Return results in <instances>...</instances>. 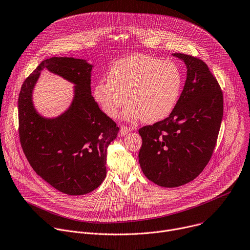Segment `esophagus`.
Instances as JSON below:
<instances>
[{"mask_svg":"<svg viewBox=\"0 0 250 250\" xmlns=\"http://www.w3.org/2000/svg\"><path fill=\"white\" fill-rule=\"evenodd\" d=\"M130 132H131V129H130V128H128L127 126H121V128H120V134H121L122 136L127 135V134L130 133Z\"/></svg>","mask_w":250,"mask_h":250,"instance_id":"34e87169","label":"esophagus"}]
</instances>
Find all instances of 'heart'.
Listing matches in <instances>:
<instances>
[{"label": "heart", "instance_id": "obj_1", "mask_svg": "<svg viewBox=\"0 0 250 250\" xmlns=\"http://www.w3.org/2000/svg\"><path fill=\"white\" fill-rule=\"evenodd\" d=\"M182 83L181 71L174 63L136 54L110 67L108 80L95 83L93 97L108 117L115 118L127 101L129 104L122 114L125 120L155 123L172 113Z\"/></svg>", "mask_w": 250, "mask_h": 250}]
</instances>
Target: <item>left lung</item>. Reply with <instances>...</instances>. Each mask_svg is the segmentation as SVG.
Returning a JSON list of instances; mask_svg holds the SVG:
<instances>
[{
    "mask_svg": "<svg viewBox=\"0 0 250 250\" xmlns=\"http://www.w3.org/2000/svg\"><path fill=\"white\" fill-rule=\"evenodd\" d=\"M184 62L186 81L172 113L139 130V163L147 179L164 187L186 184L209 163L220 131L224 101L221 87L200 59L172 54Z\"/></svg>",
    "mask_w": 250,
    "mask_h": 250,
    "instance_id": "8db88e82",
    "label": "left lung"
}]
</instances>
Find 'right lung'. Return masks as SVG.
I'll return each instance as SVG.
<instances>
[{
    "label": "right lung",
    "instance_id": "right-lung-1",
    "mask_svg": "<svg viewBox=\"0 0 250 250\" xmlns=\"http://www.w3.org/2000/svg\"><path fill=\"white\" fill-rule=\"evenodd\" d=\"M92 68L84 59H46L24 81L19 96V132L25 157L42 179L68 195L89 193L103 183L106 148L119 131L91 95ZM43 69L74 84L69 107L55 118L43 117L34 105V87Z\"/></svg>",
    "mask_w": 250,
    "mask_h": 250
}]
</instances>
